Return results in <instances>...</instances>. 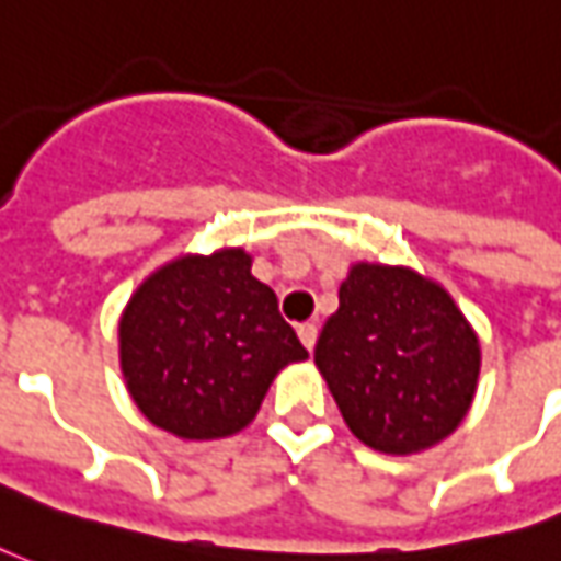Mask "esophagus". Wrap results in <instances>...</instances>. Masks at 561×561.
Returning a JSON list of instances; mask_svg holds the SVG:
<instances>
[{
  "mask_svg": "<svg viewBox=\"0 0 561 561\" xmlns=\"http://www.w3.org/2000/svg\"><path fill=\"white\" fill-rule=\"evenodd\" d=\"M297 335H300L302 347L312 351L314 342H318V327H314V323H300V327H297Z\"/></svg>",
  "mask_w": 561,
  "mask_h": 561,
  "instance_id": "1",
  "label": "esophagus"
}]
</instances>
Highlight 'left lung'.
I'll list each match as a JSON object with an SVG mask.
<instances>
[{"label": "left lung", "mask_w": 561, "mask_h": 561, "mask_svg": "<svg viewBox=\"0 0 561 561\" xmlns=\"http://www.w3.org/2000/svg\"><path fill=\"white\" fill-rule=\"evenodd\" d=\"M314 363L365 446L413 455L467 416L481 351L437 282L408 267L356 264L318 335Z\"/></svg>", "instance_id": "left-lung-1"}]
</instances>
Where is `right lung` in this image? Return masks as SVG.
I'll list each match as a JSON object with an SVG mask.
<instances>
[{
  "label": "right lung",
  "mask_w": 561,
  "mask_h": 561,
  "mask_svg": "<svg viewBox=\"0 0 561 561\" xmlns=\"http://www.w3.org/2000/svg\"><path fill=\"white\" fill-rule=\"evenodd\" d=\"M243 249L186 255L139 285L122 314V371L136 408L184 439L238 434L273 377L309 356Z\"/></svg>",
  "instance_id": "add662e5"
}]
</instances>
